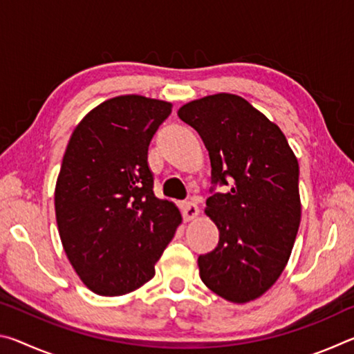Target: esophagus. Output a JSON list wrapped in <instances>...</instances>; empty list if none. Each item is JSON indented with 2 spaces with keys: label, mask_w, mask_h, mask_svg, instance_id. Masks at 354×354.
<instances>
[{
  "label": "esophagus",
  "mask_w": 354,
  "mask_h": 354,
  "mask_svg": "<svg viewBox=\"0 0 354 354\" xmlns=\"http://www.w3.org/2000/svg\"><path fill=\"white\" fill-rule=\"evenodd\" d=\"M181 209H183L184 218L187 221L196 218L200 214V209H198V206H196V203H194V201H184Z\"/></svg>",
  "instance_id": "1"
}]
</instances>
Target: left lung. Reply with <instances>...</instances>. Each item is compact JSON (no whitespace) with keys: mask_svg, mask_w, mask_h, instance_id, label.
Returning <instances> with one entry per match:
<instances>
[{"mask_svg":"<svg viewBox=\"0 0 354 354\" xmlns=\"http://www.w3.org/2000/svg\"><path fill=\"white\" fill-rule=\"evenodd\" d=\"M178 117L205 143L212 183L232 184L206 201L220 241L198 257L200 278L227 301H253L277 283L292 253L301 220L298 160L278 124L237 95L194 100Z\"/></svg>","mask_w":354,"mask_h":354,"instance_id":"left-lung-1","label":"left lung"}]
</instances>
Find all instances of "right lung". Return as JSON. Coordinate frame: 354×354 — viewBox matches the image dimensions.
<instances>
[{"label": "right lung", "mask_w": 354, "mask_h": 354, "mask_svg": "<svg viewBox=\"0 0 354 354\" xmlns=\"http://www.w3.org/2000/svg\"><path fill=\"white\" fill-rule=\"evenodd\" d=\"M171 103L142 95L104 101L71 134L55 207L62 247L81 281L120 297L154 277L183 217L153 192L148 147Z\"/></svg>", "instance_id": "add662e5"}]
</instances>
